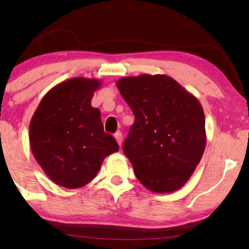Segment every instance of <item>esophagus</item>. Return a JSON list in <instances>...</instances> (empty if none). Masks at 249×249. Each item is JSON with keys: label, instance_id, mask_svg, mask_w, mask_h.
<instances>
[{"label": "esophagus", "instance_id": "1", "mask_svg": "<svg viewBox=\"0 0 249 249\" xmlns=\"http://www.w3.org/2000/svg\"><path fill=\"white\" fill-rule=\"evenodd\" d=\"M114 138L117 139V142H118V144L121 146V144H122V134H121V131H117L114 134Z\"/></svg>", "mask_w": 249, "mask_h": 249}]
</instances>
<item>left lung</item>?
Instances as JSON below:
<instances>
[{
    "label": "left lung",
    "instance_id": "1",
    "mask_svg": "<svg viewBox=\"0 0 249 249\" xmlns=\"http://www.w3.org/2000/svg\"><path fill=\"white\" fill-rule=\"evenodd\" d=\"M117 87L135 115L124 152L137 179L154 193L181 188L206 145L199 101L165 74L124 77Z\"/></svg>",
    "mask_w": 249,
    "mask_h": 249
}]
</instances>
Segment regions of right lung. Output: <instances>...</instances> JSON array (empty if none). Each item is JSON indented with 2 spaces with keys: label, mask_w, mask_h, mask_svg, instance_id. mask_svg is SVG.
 <instances>
[{
  "label": "right lung",
  "mask_w": 249,
  "mask_h": 249,
  "mask_svg": "<svg viewBox=\"0 0 249 249\" xmlns=\"http://www.w3.org/2000/svg\"><path fill=\"white\" fill-rule=\"evenodd\" d=\"M98 79L71 78L46 93L29 124L34 158L56 185L76 189L91 181L107 155L119 151L90 105Z\"/></svg>",
  "instance_id": "obj_1"
}]
</instances>
